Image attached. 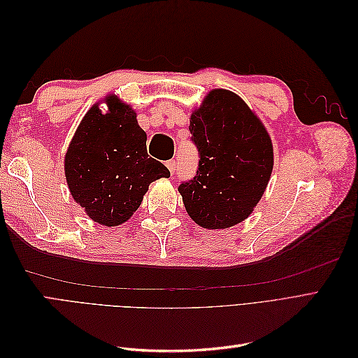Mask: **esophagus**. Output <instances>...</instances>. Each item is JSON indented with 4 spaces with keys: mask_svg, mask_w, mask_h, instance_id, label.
<instances>
[{
    "mask_svg": "<svg viewBox=\"0 0 358 358\" xmlns=\"http://www.w3.org/2000/svg\"><path fill=\"white\" fill-rule=\"evenodd\" d=\"M166 166H167V169H169V171L171 173V175L176 171V161L175 159H169L166 162Z\"/></svg>",
    "mask_w": 358,
    "mask_h": 358,
    "instance_id": "34e87169",
    "label": "esophagus"
}]
</instances>
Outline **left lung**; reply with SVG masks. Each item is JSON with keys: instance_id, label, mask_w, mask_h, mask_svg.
<instances>
[{"instance_id": "obj_1", "label": "left lung", "mask_w": 358, "mask_h": 358, "mask_svg": "<svg viewBox=\"0 0 358 358\" xmlns=\"http://www.w3.org/2000/svg\"><path fill=\"white\" fill-rule=\"evenodd\" d=\"M189 131L199 169L179 192L191 220L209 230L245 221L273 170V146L263 122L237 94L213 90L192 112Z\"/></svg>"}]
</instances>
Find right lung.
Listing matches in <instances>:
<instances>
[{"label": "right lung", "mask_w": 358, "mask_h": 358, "mask_svg": "<svg viewBox=\"0 0 358 358\" xmlns=\"http://www.w3.org/2000/svg\"><path fill=\"white\" fill-rule=\"evenodd\" d=\"M107 112L94 104L71 138L64 159L74 201L95 222L121 225L142 204L150 183L170 178L162 162L150 158L146 133L131 106L106 96Z\"/></svg>", "instance_id": "right-lung-1"}]
</instances>
